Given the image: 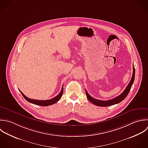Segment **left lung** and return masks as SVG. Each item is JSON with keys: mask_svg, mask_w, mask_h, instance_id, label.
Masks as SVG:
<instances>
[{"mask_svg": "<svg viewBox=\"0 0 148 148\" xmlns=\"http://www.w3.org/2000/svg\"><path fill=\"white\" fill-rule=\"evenodd\" d=\"M134 78H135V68L134 67L133 65V75L132 77V79L130 80V82H129V85L127 86L126 88L125 89V90L122 92V93H121L119 96L116 97L115 98H114L111 100H97L95 99L94 98H93L92 97H91L88 93V92L86 90H85L86 92V95L87 96V98L88 99V100L93 104L97 106H99V107H108V106H111L112 105H115L116 104L118 103H121V101H122L127 96V95L129 94L131 88L132 86V85L134 82Z\"/></svg>", "mask_w": 148, "mask_h": 148, "instance_id": "left-lung-1", "label": "left lung"}]
</instances>
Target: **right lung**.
<instances>
[{
  "label": "right lung",
  "mask_w": 148,
  "mask_h": 148,
  "mask_svg": "<svg viewBox=\"0 0 148 148\" xmlns=\"http://www.w3.org/2000/svg\"><path fill=\"white\" fill-rule=\"evenodd\" d=\"M19 92H21V93L22 94L23 97L25 98V99L28 102H29L30 103H32V104H36V105H37V106L45 107V106H49L52 105V104L56 103V102H58L60 99V98L62 96L63 92V85H62L61 91H60V92L59 93V94L58 95H57L56 97H53V98H52L50 100H38L31 99H29V98L27 97L26 96H25L21 92V91L19 90Z\"/></svg>",
  "instance_id": "right-lung-1"
}]
</instances>
